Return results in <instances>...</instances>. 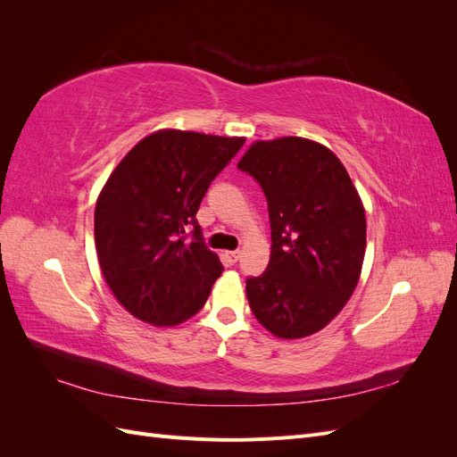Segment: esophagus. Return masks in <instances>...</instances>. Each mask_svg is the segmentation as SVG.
Returning a JSON list of instances; mask_svg holds the SVG:
<instances>
[{
    "mask_svg": "<svg viewBox=\"0 0 457 457\" xmlns=\"http://www.w3.org/2000/svg\"><path fill=\"white\" fill-rule=\"evenodd\" d=\"M240 255H242V253H240L238 250H237V252H227V253H225L227 261H228V262H232V265H234V262H237V261L240 259Z\"/></svg>",
    "mask_w": 457,
    "mask_h": 457,
    "instance_id": "34e87169",
    "label": "esophagus"
}]
</instances>
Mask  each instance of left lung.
Here are the masks:
<instances>
[{
	"instance_id": "1",
	"label": "left lung",
	"mask_w": 457,
	"mask_h": 457,
	"mask_svg": "<svg viewBox=\"0 0 457 457\" xmlns=\"http://www.w3.org/2000/svg\"><path fill=\"white\" fill-rule=\"evenodd\" d=\"M269 204L270 261L245 295L259 324L282 339L326 328L347 305L366 253V212L345 165L305 137L255 141L238 162Z\"/></svg>"
}]
</instances>
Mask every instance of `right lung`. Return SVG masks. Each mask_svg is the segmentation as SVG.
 I'll return each mask as SVG.
<instances>
[{"label": "right lung", "instance_id": "add662e5", "mask_svg": "<svg viewBox=\"0 0 457 457\" xmlns=\"http://www.w3.org/2000/svg\"><path fill=\"white\" fill-rule=\"evenodd\" d=\"M244 137L160 129L110 173L95 205V245L120 305L152 326L195 316L223 272L202 242L196 212ZM193 228L195 243L185 241Z\"/></svg>", "mask_w": 457, "mask_h": 457}]
</instances>
